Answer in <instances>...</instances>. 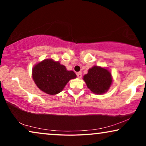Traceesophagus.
<instances>
[{"instance_id": "1", "label": "esophagus", "mask_w": 146, "mask_h": 146, "mask_svg": "<svg viewBox=\"0 0 146 146\" xmlns=\"http://www.w3.org/2000/svg\"><path fill=\"white\" fill-rule=\"evenodd\" d=\"M76 74L78 78H81L82 76V72H78Z\"/></svg>"}]
</instances>
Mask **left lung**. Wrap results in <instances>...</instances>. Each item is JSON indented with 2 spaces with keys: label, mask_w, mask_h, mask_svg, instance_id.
Segmentation results:
<instances>
[{
  "label": "left lung",
  "mask_w": 146,
  "mask_h": 146,
  "mask_svg": "<svg viewBox=\"0 0 146 146\" xmlns=\"http://www.w3.org/2000/svg\"><path fill=\"white\" fill-rule=\"evenodd\" d=\"M84 80L93 93L102 94L109 89L112 82L111 76L108 70L99 66H94L84 76Z\"/></svg>",
  "instance_id": "obj_1"
}]
</instances>
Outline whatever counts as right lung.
Masks as SVG:
<instances>
[{
  "instance_id": "right-lung-1",
  "label": "right lung",
  "mask_w": 146,
  "mask_h": 146,
  "mask_svg": "<svg viewBox=\"0 0 146 146\" xmlns=\"http://www.w3.org/2000/svg\"><path fill=\"white\" fill-rule=\"evenodd\" d=\"M76 77L73 71L67 70L64 65L52 59L44 60L33 69V78L38 87L48 94H57L70 80Z\"/></svg>"
}]
</instances>
